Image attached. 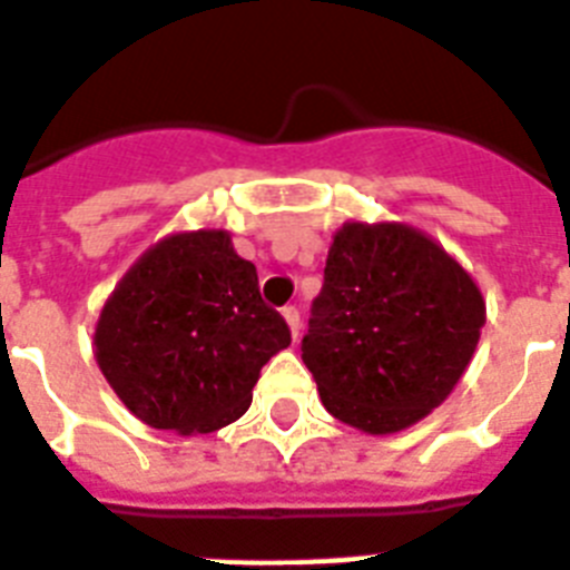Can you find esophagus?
<instances>
[{"instance_id":"esophagus-1","label":"esophagus","mask_w":570,"mask_h":570,"mask_svg":"<svg viewBox=\"0 0 570 570\" xmlns=\"http://www.w3.org/2000/svg\"><path fill=\"white\" fill-rule=\"evenodd\" d=\"M282 316H285V322H288L291 334H294V340H296V336H299V328H302L299 308H294V305H288V308H282Z\"/></svg>"}]
</instances>
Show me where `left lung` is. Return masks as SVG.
Instances as JSON below:
<instances>
[{
	"label": "left lung",
	"mask_w": 570,
	"mask_h": 570,
	"mask_svg": "<svg viewBox=\"0 0 570 570\" xmlns=\"http://www.w3.org/2000/svg\"><path fill=\"white\" fill-rule=\"evenodd\" d=\"M482 325L476 282L431 236L400 223H345L302 362L328 414L365 434H396L454 391Z\"/></svg>",
	"instance_id": "left-lung-1"
}]
</instances>
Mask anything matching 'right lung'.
Listing matches in <instances>:
<instances>
[{
  "label": "right lung",
  "instance_id": "right-lung-1",
  "mask_svg": "<svg viewBox=\"0 0 570 570\" xmlns=\"http://www.w3.org/2000/svg\"><path fill=\"white\" fill-rule=\"evenodd\" d=\"M105 380L145 425L210 434L239 420L291 331L228 230L170 234L136 259L97 322Z\"/></svg>",
  "mask_w": 570,
  "mask_h": 570
}]
</instances>
